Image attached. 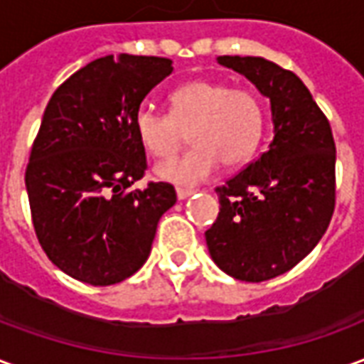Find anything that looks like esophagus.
Here are the masks:
<instances>
[{"label": "esophagus", "instance_id": "34e87169", "mask_svg": "<svg viewBox=\"0 0 364 364\" xmlns=\"http://www.w3.org/2000/svg\"><path fill=\"white\" fill-rule=\"evenodd\" d=\"M175 193H177V198H179V200H183V198L191 197V195L195 193V189H185V187H177V189H175Z\"/></svg>", "mask_w": 364, "mask_h": 364}]
</instances>
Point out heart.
<instances>
[{
  "instance_id": "b5f03b06",
  "label": "heart",
  "mask_w": 364,
  "mask_h": 364,
  "mask_svg": "<svg viewBox=\"0 0 364 364\" xmlns=\"http://www.w3.org/2000/svg\"><path fill=\"white\" fill-rule=\"evenodd\" d=\"M265 105L247 87L195 80L169 95V112L142 105L134 112V132L154 158L166 159L189 140L195 148L161 164L156 173L166 181L200 183L224 164L244 166L257 151L265 132Z\"/></svg>"
}]
</instances>
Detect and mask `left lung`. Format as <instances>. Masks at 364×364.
<instances>
[{
  "label": "left lung",
  "mask_w": 364,
  "mask_h": 364,
  "mask_svg": "<svg viewBox=\"0 0 364 364\" xmlns=\"http://www.w3.org/2000/svg\"><path fill=\"white\" fill-rule=\"evenodd\" d=\"M269 97V150L216 187L220 213L206 230L214 263L237 281L287 273L326 234L336 208V142L328 117L302 80L255 56H222Z\"/></svg>",
  "instance_id": "obj_1"
}]
</instances>
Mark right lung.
I'll list each match as a JSON object with an SVG mask.
<instances>
[{"label":"right lung","mask_w":364,"mask_h":364,"mask_svg":"<svg viewBox=\"0 0 364 364\" xmlns=\"http://www.w3.org/2000/svg\"><path fill=\"white\" fill-rule=\"evenodd\" d=\"M171 72L169 58L103 56L46 105L25 171L31 218L48 259L77 281L109 287L134 274L177 200L171 183L132 189L148 169L134 112Z\"/></svg>","instance_id":"obj_1"}]
</instances>
